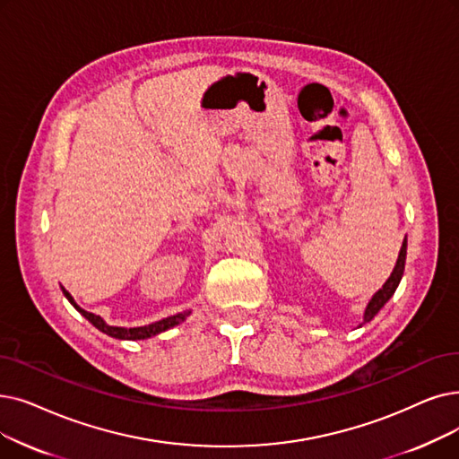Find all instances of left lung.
Wrapping results in <instances>:
<instances>
[{
  "label": "left lung",
  "instance_id": "8db88e82",
  "mask_svg": "<svg viewBox=\"0 0 459 459\" xmlns=\"http://www.w3.org/2000/svg\"><path fill=\"white\" fill-rule=\"evenodd\" d=\"M405 256H407V238L403 240V246H402V249H400V256H397V263H395V266H394L390 277L386 279V283L383 285V289H378V290L373 294L371 300H369V304H368V307H366V313H364V323H362V325L369 323L371 318H373L378 311H381V307L390 300L392 294L395 292L397 285H400V281H402L403 270H405Z\"/></svg>",
  "mask_w": 459,
  "mask_h": 459
}]
</instances>
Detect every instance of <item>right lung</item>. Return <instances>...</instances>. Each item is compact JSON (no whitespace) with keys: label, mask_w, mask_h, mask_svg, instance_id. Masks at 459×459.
<instances>
[{"label":"right lung","mask_w":459,"mask_h":459,"mask_svg":"<svg viewBox=\"0 0 459 459\" xmlns=\"http://www.w3.org/2000/svg\"><path fill=\"white\" fill-rule=\"evenodd\" d=\"M62 290H64L65 298L73 304V307H74L78 313H81L82 316H86L88 321H90L97 330H101L103 333H107V335H110V337H116V340H133V342H134V340H148V337H152V335H157V333H161V332H165V330H169V328H172V326H176V325L184 323L186 316H189V313H191V311H182V313H176V315H172V316L161 318V321H157V323H152V325H146V326H136V328L108 326L99 315L88 313V311L82 309L81 306H76V302L73 300V296H71L64 287H62Z\"/></svg>","instance_id":"add662e5"}]
</instances>
